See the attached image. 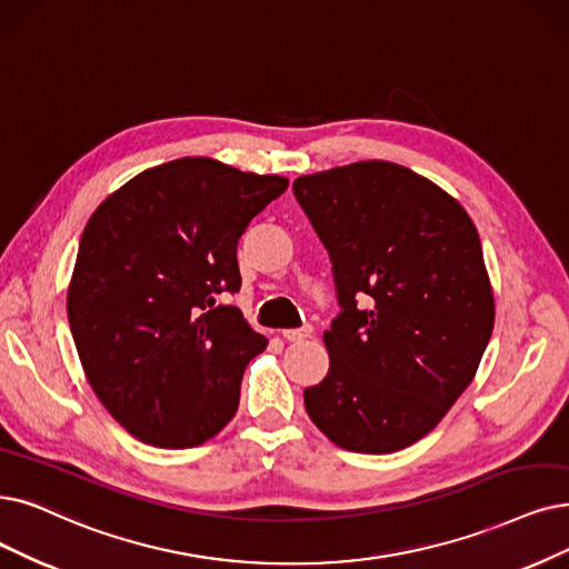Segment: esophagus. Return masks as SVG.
Returning a JSON list of instances; mask_svg holds the SVG:
<instances>
[{"label":"esophagus","mask_w":569,"mask_h":569,"mask_svg":"<svg viewBox=\"0 0 569 569\" xmlns=\"http://www.w3.org/2000/svg\"><path fill=\"white\" fill-rule=\"evenodd\" d=\"M282 336H284L287 340H291V343H301V340H306V338L312 336V327H310V325H303V327H299V329H284Z\"/></svg>","instance_id":"34e87169"}]
</instances>
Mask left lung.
Returning <instances> with one entry per match:
<instances>
[{"mask_svg": "<svg viewBox=\"0 0 569 569\" xmlns=\"http://www.w3.org/2000/svg\"><path fill=\"white\" fill-rule=\"evenodd\" d=\"M293 196L327 247L340 306L306 411L352 452L411 446L469 388L492 336L479 231L456 198L388 161L299 177Z\"/></svg>", "mask_w": 569, "mask_h": 569, "instance_id": "1", "label": "left lung"}]
</instances>
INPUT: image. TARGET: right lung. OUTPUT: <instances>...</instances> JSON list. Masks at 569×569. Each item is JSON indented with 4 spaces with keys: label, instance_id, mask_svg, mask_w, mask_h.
I'll return each mask as SVG.
<instances>
[{
    "label": "right lung",
    "instance_id": "right-lung-1",
    "mask_svg": "<svg viewBox=\"0 0 569 569\" xmlns=\"http://www.w3.org/2000/svg\"><path fill=\"white\" fill-rule=\"evenodd\" d=\"M287 187L177 158L132 177L88 219L67 320L90 388L132 437L191 448L236 416L244 367L268 340L217 297L240 289L238 240Z\"/></svg>",
    "mask_w": 569,
    "mask_h": 569
}]
</instances>
